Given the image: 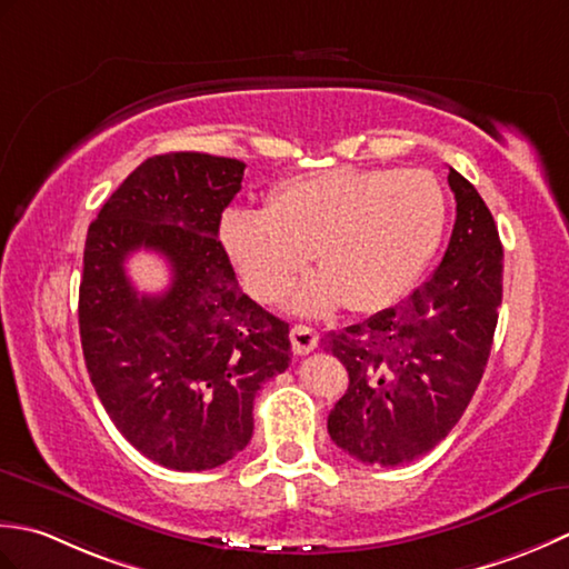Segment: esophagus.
I'll return each instance as SVG.
<instances>
[{
  "label": "esophagus",
  "mask_w": 569,
  "mask_h": 569,
  "mask_svg": "<svg viewBox=\"0 0 569 569\" xmlns=\"http://www.w3.org/2000/svg\"><path fill=\"white\" fill-rule=\"evenodd\" d=\"M289 341H292L295 353L305 356L319 346V333L311 327H305V323H295L292 331H289Z\"/></svg>",
  "instance_id": "1"
}]
</instances>
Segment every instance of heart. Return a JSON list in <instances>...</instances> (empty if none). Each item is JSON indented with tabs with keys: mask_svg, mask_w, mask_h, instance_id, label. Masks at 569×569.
<instances>
[{
	"mask_svg": "<svg viewBox=\"0 0 569 569\" xmlns=\"http://www.w3.org/2000/svg\"><path fill=\"white\" fill-rule=\"evenodd\" d=\"M447 193L425 169L336 167L277 183L264 208L233 206L218 238L248 292L274 305L311 254L295 307L380 311L410 292L442 242Z\"/></svg>",
	"mask_w": 569,
	"mask_h": 569,
	"instance_id": "1",
	"label": "heart"
}]
</instances>
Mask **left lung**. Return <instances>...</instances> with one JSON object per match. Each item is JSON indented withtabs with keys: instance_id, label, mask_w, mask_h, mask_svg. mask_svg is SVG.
Listing matches in <instances>:
<instances>
[{
	"instance_id": "obj_1",
	"label": "left lung",
	"mask_w": 569,
	"mask_h": 569,
	"mask_svg": "<svg viewBox=\"0 0 569 569\" xmlns=\"http://www.w3.org/2000/svg\"><path fill=\"white\" fill-rule=\"evenodd\" d=\"M457 220L435 274L398 307L329 333L349 390L329 412L346 455L400 467L449 435L479 388L503 297V246L489 206L449 167Z\"/></svg>"
}]
</instances>
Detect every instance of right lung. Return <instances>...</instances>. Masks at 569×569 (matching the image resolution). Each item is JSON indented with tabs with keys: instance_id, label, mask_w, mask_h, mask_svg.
Here are the masks:
<instances>
[{
	"instance_id": "right-lung-1",
	"label": "right lung",
	"mask_w": 569,
	"mask_h": 569,
	"mask_svg": "<svg viewBox=\"0 0 569 569\" xmlns=\"http://www.w3.org/2000/svg\"><path fill=\"white\" fill-rule=\"evenodd\" d=\"M246 164L201 152L142 161L92 220L78 295L80 343L102 408L144 457L177 471L233 459L252 402L289 366V323L242 295L218 240ZM137 249L164 253L172 284L139 296Z\"/></svg>"
}]
</instances>
